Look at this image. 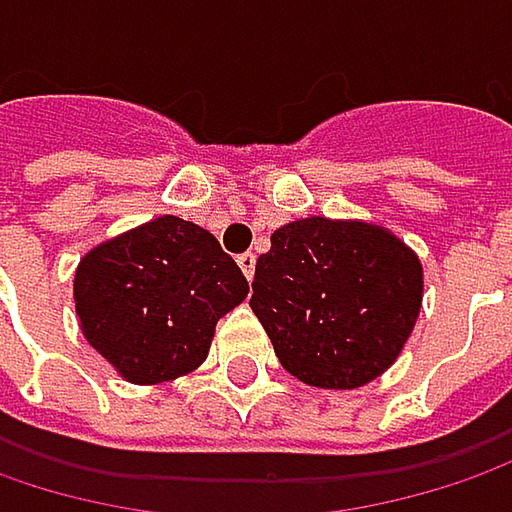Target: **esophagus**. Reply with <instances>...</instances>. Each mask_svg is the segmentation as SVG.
Segmentation results:
<instances>
[{
	"mask_svg": "<svg viewBox=\"0 0 512 512\" xmlns=\"http://www.w3.org/2000/svg\"><path fill=\"white\" fill-rule=\"evenodd\" d=\"M237 263H240V269H243V275L252 281L255 278V263H257V257L252 255V252H243V255L237 257Z\"/></svg>",
	"mask_w": 512,
	"mask_h": 512,
	"instance_id": "34e87169",
	"label": "esophagus"
}]
</instances>
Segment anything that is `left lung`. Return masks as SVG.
<instances>
[{
  "instance_id": "1",
  "label": "left lung",
  "mask_w": 512,
  "mask_h": 512,
  "mask_svg": "<svg viewBox=\"0 0 512 512\" xmlns=\"http://www.w3.org/2000/svg\"><path fill=\"white\" fill-rule=\"evenodd\" d=\"M252 310L286 371L316 388H359L406 345L423 301V266L368 223L307 217L257 257Z\"/></svg>"
}]
</instances>
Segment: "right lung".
I'll use <instances>...</instances> for the list:
<instances>
[{"label":"right lung","instance_id":"obj_1","mask_svg":"<svg viewBox=\"0 0 512 512\" xmlns=\"http://www.w3.org/2000/svg\"><path fill=\"white\" fill-rule=\"evenodd\" d=\"M246 295L249 281L217 237L170 214L101 243L75 275L86 342L141 385L199 368L217 321Z\"/></svg>","mask_w":512,"mask_h":512}]
</instances>
